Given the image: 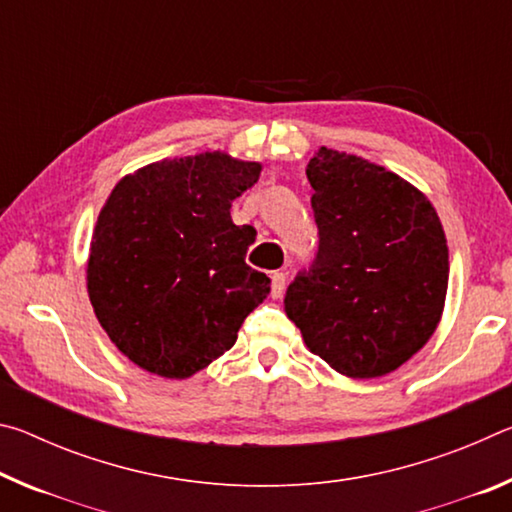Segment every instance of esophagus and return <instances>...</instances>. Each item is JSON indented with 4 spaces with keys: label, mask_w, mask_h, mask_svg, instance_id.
I'll return each mask as SVG.
<instances>
[{
    "label": "esophagus",
    "mask_w": 512,
    "mask_h": 512,
    "mask_svg": "<svg viewBox=\"0 0 512 512\" xmlns=\"http://www.w3.org/2000/svg\"><path fill=\"white\" fill-rule=\"evenodd\" d=\"M284 284H287V275H284L282 271H275V273L271 275V296H273V298H282Z\"/></svg>",
    "instance_id": "esophagus-1"
}]
</instances>
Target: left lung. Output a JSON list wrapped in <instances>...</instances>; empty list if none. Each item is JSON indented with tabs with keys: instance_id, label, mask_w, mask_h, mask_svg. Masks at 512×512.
<instances>
[{
	"instance_id": "left-lung-1",
	"label": "left lung",
	"mask_w": 512,
	"mask_h": 512,
	"mask_svg": "<svg viewBox=\"0 0 512 512\" xmlns=\"http://www.w3.org/2000/svg\"><path fill=\"white\" fill-rule=\"evenodd\" d=\"M307 178L320 244L284 311L329 368L384 377L424 348L443 316V223L418 187L357 155L320 146Z\"/></svg>"
}]
</instances>
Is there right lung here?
Masks as SVG:
<instances>
[{
  "label": "right lung",
  "mask_w": 512,
  "mask_h": 512,
  "mask_svg": "<svg viewBox=\"0 0 512 512\" xmlns=\"http://www.w3.org/2000/svg\"><path fill=\"white\" fill-rule=\"evenodd\" d=\"M259 173V162L205 151L146 164L110 192L90 241L88 296L135 366L196 375L268 296L271 280L246 264L257 232L230 216Z\"/></svg>",
  "instance_id": "1"
}]
</instances>
